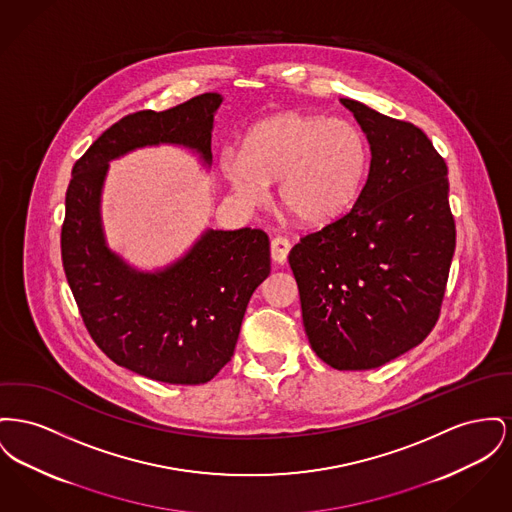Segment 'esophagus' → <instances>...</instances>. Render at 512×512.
<instances>
[{
	"instance_id": "34e87169",
	"label": "esophagus",
	"mask_w": 512,
	"mask_h": 512,
	"mask_svg": "<svg viewBox=\"0 0 512 512\" xmlns=\"http://www.w3.org/2000/svg\"><path fill=\"white\" fill-rule=\"evenodd\" d=\"M290 249H292V243H290V241L286 240V238H282V236H276V238L271 241L272 261L278 263V265H284L286 259H288Z\"/></svg>"
}]
</instances>
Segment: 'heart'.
<instances>
[{"instance_id":"heart-1","label":"heart","mask_w":512,"mask_h":512,"mask_svg":"<svg viewBox=\"0 0 512 512\" xmlns=\"http://www.w3.org/2000/svg\"><path fill=\"white\" fill-rule=\"evenodd\" d=\"M369 164L358 125L286 110L257 121L240 156L222 154L218 172L247 205H263L278 181V201L303 226H327L350 211Z\"/></svg>"}]
</instances>
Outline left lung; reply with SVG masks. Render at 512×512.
<instances>
[{"label":"left lung","instance_id":"left-lung-1","mask_svg":"<svg viewBox=\"0 0 512 512\" xmlns=\"http://www.w3.org/2000/svg\"><path fill=\"white\" fill-rule=\"evenodd\" d=\"M371 162L352 211L301 238L288 263L313 352L340 371L375 369L437 323L456 230L449 170L427 135L352 98Z\"/></svg>","mask_w":512,"mask_h":512}]
</instances>
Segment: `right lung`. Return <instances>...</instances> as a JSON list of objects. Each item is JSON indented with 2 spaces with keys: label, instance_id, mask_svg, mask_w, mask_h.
Returning <instances> with one entry per match:
<instances>
[{
  "label": "right lung",
  "instance_id": "add662e5",
  "mask_svg": "<svg viewBox=\"0 0 512 512\" xmlns=\"http://www.w3.org/2000/svg\"><path fill=\"white\" fill-rule=\"evenodd\" d=\"M222 100L205 92L125 116L77 160L65 195L63 271L92 340L121 367L168 385L207 383L230 361L247 303L271 274L269 236L207 228L176 261L145 271L106 240L102 191L110 162L149 147L187 149L209 170Z\"/></svg>",
  "mask_w": 512,
  "mask_h": 512
}]
</instances>
